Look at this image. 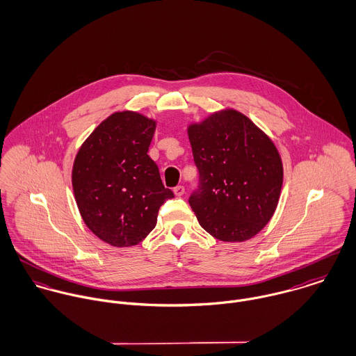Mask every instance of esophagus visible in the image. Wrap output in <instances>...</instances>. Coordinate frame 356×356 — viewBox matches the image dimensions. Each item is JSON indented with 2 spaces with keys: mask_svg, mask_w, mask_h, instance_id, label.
<instances>
[{
  "mask_svg": "<svg viewBox=\"0 0 356 356\" xmlns=\"http://www.w3.org/2000/svg\"><path fill=\"white\" fill-rule=\"evenodd\" d=\"M174 193H175V196H182L185 193V188L182 185H178L174 188Z\"/></svg>",
  "mask_w": 356,
  "mask_h": 356,
  "instance_id": "1",
  "label": "esophagus"
}]
</instances>
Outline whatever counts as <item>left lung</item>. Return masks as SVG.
<instances>
[{"label": "left lung", "mask_w": 356, "mask_h": 356, "mask_svg": "<svg viewBox=\"0 0 356 356\" xmlns=\"http://www.w3.org/2000/svg\"><path fill=\"white\" fill-rule=\"evenodd\" d=\"M197 189L189 204L205 232L220 241L252 238L271 219L282 188V161L273 141L234 109L188 129Z\"/></svg>", "instance_id": "left-lung-1"}]
</instances>
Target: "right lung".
<instances>
[{
    "label": "right lung",
    "mask_w": 356,
    "mask_h": 356,
    "mask_svg": "<svg viewBox=\"0 0 356 356\" xmlns=\"http://www.w3.org/2000/svg\"><path fill=\"white\" fill-rule=\"evenodd\" d=\"M156 122L137 112H115L82 144L72 167L81 216L102 241L131 247L156 226L159 208L174 193L164 188L148 154Z\"/></svg>",
    "instance_id": "add662e5"
}]
</instances>
